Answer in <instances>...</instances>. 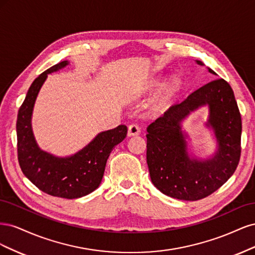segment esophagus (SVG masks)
Segmentation results:
<instances>
[{
	"mask_svg": "<svg viewBox=\"0 0 255 255\" xmlns=\"http://www.w3.org/2000/svg\"><path fill=\"white\" fill-rule=\"evenodd\" d=\"M139 133H140V128L137 125L128 126V136H136V135H139Z\"/></svg>",
	"mask_w": 255,
	"mask_h": 255,
	"instance_id": "esophagus-1",
	"label": "esophagus"
}]
</instances>
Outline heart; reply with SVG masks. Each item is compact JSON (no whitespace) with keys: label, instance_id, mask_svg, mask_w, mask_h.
<instances>
[{"label":"heart","instance_id":"heart-1","mask_svg":"<svg viewBox=\"0 0 255 255\" xmlns=\"http://www.w3.org/2000/svg\"><path fill=\"white\" fill-rule=\"evenodd\" d=\"M163 83H164V78H163V76H159V78H157V79L152 81L150 86H151L152 88H157V87H160L161 85H163ZM177 86H179V81H177L176 79H174L170 84H169V86H168V88H167V92H168V94H171V92L175 91V89L177 88Z\"/></svg>","mask_w":255,"mask_h":255}]
</instances>
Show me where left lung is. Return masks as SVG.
<instances>
[{"label": "left lung", "mask_w": 255, "mask_h": 255, "mask_svg": "<svg viewBox=\"0 0 255 255\" xmlns=\"http://www.w3.org/2000/svg\"><path fill=\"white\" fill-rule=\"evenodd\" d=\"M196 63L204 66L200 60ZM203 106L209 107L206 126L213 130L216 141V151L208 159L189 154V136L182 130L183 120ZM146 132L151 181L171 198L197 201L210 196L232 176L241 157L242 117L234 92L223 79L207 83L172 105L151 123Z\"/></svg>", "instance_id": "left-lung-1"}]
</instances>
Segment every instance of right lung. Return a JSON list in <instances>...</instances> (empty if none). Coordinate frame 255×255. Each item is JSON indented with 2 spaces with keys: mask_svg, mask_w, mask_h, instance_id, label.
<instances>
[{
  "mask_svg": "<svg viewBox=\"0 0 255 255\" xmlns=\"http://www.w3.org/2000/svg\"><path fill=\"white\" fill-rule=\"evenodd\" d=\"M69 65L64 60L41 73L32 83L18 112V160L21 170L36 187L45 194L75 199L86 196L101 184L107 158L115 145L125 139L128 128L118 126L99 133L87 145L73 155L59 157L38 145L32 128L34 105L48 74Z\"/></svg>",
  "mask_w": 255,
  "mask_h": 255,
  "instance_id": "1",
  "label": "right lung"
}]
</instances>
